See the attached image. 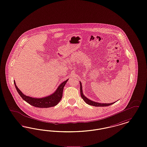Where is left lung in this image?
I'll list each match as a JSON object with an SVG mask.
<instances>
[{"instance_id":"1","label":"left lung","mask_w":147,"mask_h":147,"mask_svg":"<svg viewBox=\"0 0 147 147\" xmlns=\"http://www.w3.org/2000/svg\"><path fill=\"white\" fill-rule=\"evenodd\" d=\"M80 95H81V97L84 100V101L88 104V105H92V106H100V107H103V106H110V105H111L113 104H114L115 102H113V103H110V104H101V103H98V102H94V101H92L88 99V98H86L83 94V91H82V83L80 82Z\"/></svg>"}]
</instances>
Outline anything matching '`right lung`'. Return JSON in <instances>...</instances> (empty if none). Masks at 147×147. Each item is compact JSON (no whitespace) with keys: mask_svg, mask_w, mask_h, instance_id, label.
<instances>
[{"mask_svg":"<svg viewBox=\"0 0 147 147\" xmlns=\"http://www.w3.org/2000/svg\"><path fill=\"white\" fill-rule=\"evenodd\" d=\"M68 79L64 81L63 83L61 84L56 91L52 94L51 95L45 98H32L26 96L24 94L22 93L19 89L17 87L16 85L15 82L14 81V84L15 88L18 92L19 94L20 95L21 98L23 100H24L25 101H26L29 104L34 106L36 107H40V108H48L50 107H53L58 104V103L61 101L63 95V90L64 86L67 82Z\"/></svg>","mask_w":147,"mask_h":147,"instance_id":"right-lung-1","label":"right lung"}]
</instances>
